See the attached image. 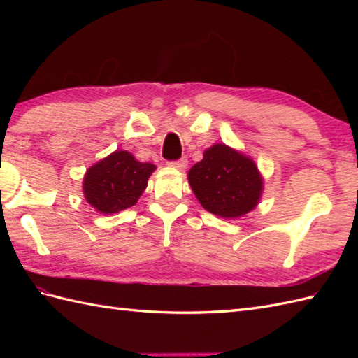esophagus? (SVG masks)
Returning a JSON list of instances; mask_svg holds the SVG:
<instances>
[{
  "label": "esophagus",
  "instance_id": "esophagus-1",
  "mask_svg": "<svg viewBox=\"0 0 358 358\" xmlns=\"http://www.w3.org/2000/svg\"><path fill=\"white\" fill-rule=\"evenodd\" d=\"M169 166H172L173 169L183 171V169H186V166H187V158L185 157V158H180V159H177V162H171V163H169Z\"/></svg>",
  "mask_w": 358,
  "mask_h": 358
}]
</instances>
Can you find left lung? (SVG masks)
<instances>
[{"label": "left lung", "mask_w": 358, "mask_h": 358, "mask_svg": "<svg viewBox=\"0 0 358 358\" xmlns=\"http://www.w3.org/2000/svg\"><path fill=\"white\" fill-rule=\"evenodd\" d=\"M187 180L201 206L222 218H240L262 200L264 180L255 162L243 152L215 143L187 172Z\"/></svg>", "instance_id": "8db88e82"}]
</instances>
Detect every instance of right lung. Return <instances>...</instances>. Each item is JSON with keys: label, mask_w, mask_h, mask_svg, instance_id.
Here are the masks:
<instances>
[{"label": "right lung", "mask_w": 358, "mask_h": 358, "mask_svg": "<svg viewBox=\"0 0 358 358\" xmlns=\"http://www.w3.org/2000/svg\"><path fill=\"white\" fill-rule=\"evenodd\" d=\"M155 169V164L138 162L131 152L115 150L89 167L83 194L100 214H117L138 201Z\"/></svg>", "instance_id": "1"}]
</instances>
